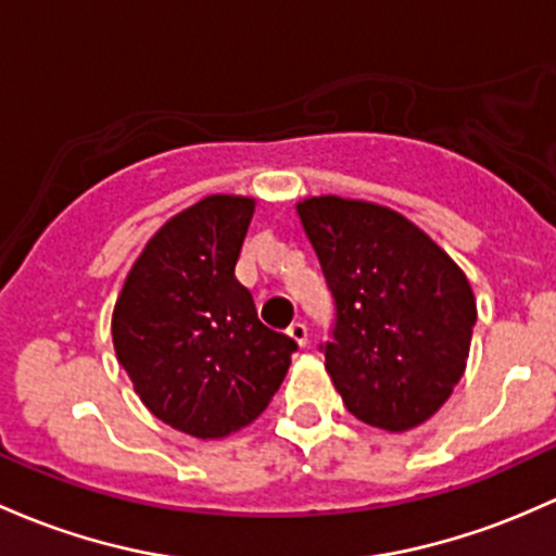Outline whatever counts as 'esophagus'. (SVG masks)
<instances>
[{
  "label": "esophagus",
  "instance_id": "1",
  "mask_svg": "<svg viewBox=\"0 0 556 556\" xmlns=\"http://www.w3.org/2000/svg\"><path fill=\"white\" fill-rule=\"evenodd\" d=\"M288 336L293 338L298 346H306V341H308V327L303 325V323H293V325L288 327Z\"/></svg>",
  "mask_w": 556,
  "mask_h": 556
}]
</instances>
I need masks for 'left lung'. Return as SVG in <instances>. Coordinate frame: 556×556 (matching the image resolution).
<instances>
[{
    "label": "left lung",
    "mask_w": 556,
    "mask_h": 556,
    "mask_svg": "<svg viewBox=\"0 0 556 556\" xmlns=\"http://www.w3.org/2000/svg\"><path fill=\"white\" fill-rule=\"evenodd\" d=\"M298 218L336 301L325 367L362 424L410 431L466 370L477 301L460 266L396 210L308 197Z\"/></svg>",
    "instance_id": "1"
}]
</instances>
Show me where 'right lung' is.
I'll use <instances>...</instances> for the list:
<instances>
[{
  "instance_id": "1",
  "label": "right lung",
  "mask_w": 556,
  "mask_h": 556,
  "mask_svg": "<svg viewBox=\"0 0 556 556\" xmlns=\"http://www.w3.org/2000/svg\"><path fill=\"white\" fill-rule=\"evenodd\" d=\"M253 213L250 197L210 194L173 215L132 263L111 317L140 402L197 440L253 424L298 349L261 323L233 277Z\"/></svg>"
}]
</instances>
